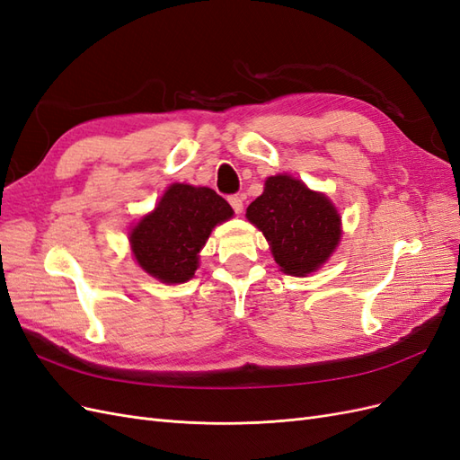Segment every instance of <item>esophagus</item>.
<instances>
[{
	"mask_svg": "<svg viewBox=\"0 0 460 460\" xmlns=\"http://www.w3.org/2000/svg\"><path fill=\"white\" fill-rule=\"evenodd\" d=\"M228 203L232 205V208H234L235 213H242L243 211V198L238 196V193H235V196H230Z\"/></svg>",
	"mask_w": 460,
	"mask_h": 460,
	"instance_id": "obj_1",
	"label": "esophagus"
}]
</instances>
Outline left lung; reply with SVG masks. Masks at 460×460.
<instances>
[{"label": "left lung", "mask_w": 460, "mask_h": 460, "mask_svg": "<svg viewBox=\"0 0 460 460\" xmlns=\"http://www.w3.org/2000/svg\"><path fill=\"white\" fill-rule=\"evenodd\" d=\"M245 217L264 234L274 261L291 276H307L336 249L341 220L330 199L301 180L280 174L264 182Z\"/></svg>", "instance_id": "obj_1"}]
</instances>
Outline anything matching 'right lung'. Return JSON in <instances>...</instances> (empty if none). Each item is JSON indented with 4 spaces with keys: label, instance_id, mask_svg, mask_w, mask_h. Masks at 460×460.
<instances>
[{
    "label": "right lung",
    "instance_id": "right-lung-1",
    "mask_svg": "<svg viewBox=\"0 0 460 460\" xmlns=\"http://www.w3.org/2000/svg\"><path fill=\"white\" fill-rule=\"evenodd\" d=\"M234 215L225 198L211 188L172 184L155 211L130 234L136 261L166 284L186 282L198 270L208 234Z\"/></svg>",
    "mask_w": 460,
    "mask_h": 460
}]
</instances>
